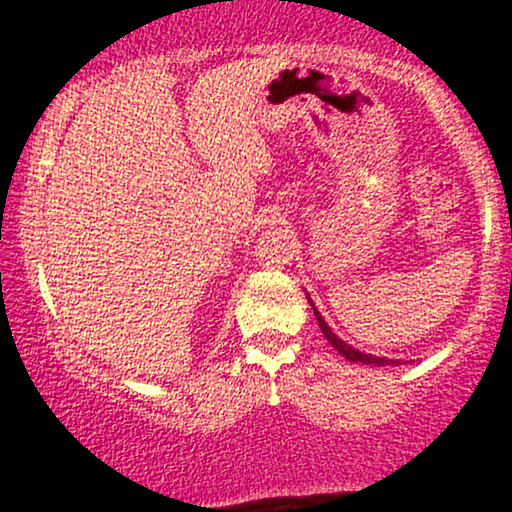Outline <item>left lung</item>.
I'll use <instances>...</instances> for the list:
<instances>
[{
	"label": "left lung",
	"mask_w": 512,
	"mask_h": 512,
	"mask_svg": "<svg viewBox=\"0 0 512 512\" xmlns=\"http://www.w3.org/2000/svg\"><path fill=\"white\" fill-rule=\"evenodd\" d=\"M306 299H308V304H311V308H313L315 320H318V325H320V330H323L325 339L334 346V349H337L339 353H342V356L346 358V361H351V363H363V365H372V368H375V365H377V368H382V365H401V361H391V358H384V356H372V353H365V351L353 349L351 344H346L342 337H337V334L332 332V327L325 323V318H323V315H320L318 308H315V304H313L311 296L306 294Z\"/></svg>",
	"instance_id": "8db88e82"
}]
</instances>
